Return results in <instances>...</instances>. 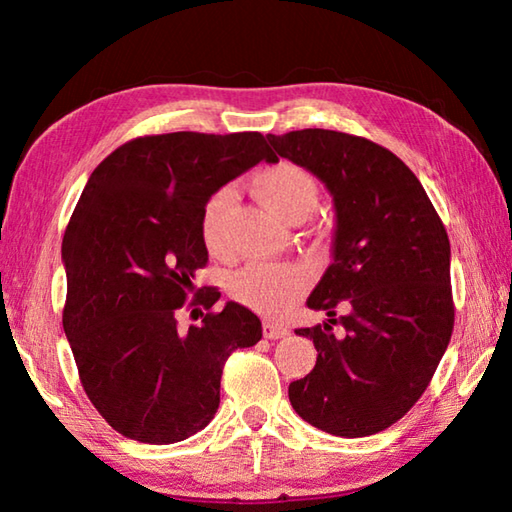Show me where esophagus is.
<instances>
[{
  "label": "esophagus",
  "instance_id": "obj_1",
  "mask_svg": "<svg viewBox=\"0 0 512 512\" xmlns=\"http://www.w3.org/2000/svg\"><path fill=\"white\" fill-rule=\"evenodd\" d=\"M289 334V329H287V325H282V323H271V320H266L264 323V336L266 339H271V341H275V339H284V336Z\"/></svg>",
  "mask_w": 512,
  "mask_h": 512
}]
</instances>
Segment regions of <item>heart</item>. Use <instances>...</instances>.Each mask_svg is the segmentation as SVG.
I'll return each instance as SVG.
<instances>
[{
  "label": "heart",
  "instance_id": "b5f03b06",
  "mask_svg": "<svg viewBox=\"0 0 512 512\" xmlns=\"http://www.w3.org/2000/svg\"><path fill=\"white\" fill-rule=\"evenodd\" d=\"M257 201L289 223H300L316 212L320 183L311 171L296 162H277L253 178ZM232 207L230 189L210 196L201 214V239L212 255L228 250V216ZM307 287V273L300 266L257 262L232 275L230 291L241 305L259 314H280L300 298Z\"/></svg>",
  "mask_w": 512,
  "mask_h": 512
}]
</instances>
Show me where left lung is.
I'll list each match as a JSON object with an SVG mask.
<instances>
[{"label":"left lung","instance_id":"8db88e82","mask_svg":"<svg viewBox=\"0 0 512 512\" xmlns=\"http://www.w3.org/2000/svg\"><path fill=\"white\" fill-rule=\"evenodd\" d=\"M266 137L325 183L336 212L334 259L307 300L327 320L296 329L318 357L289 384L291 406L332 436H372L420 400L452 339L447 230L415 173L384 146L325 128ZM336 322L343 337L331 332Z\"/></svg>","mask_w":512,"mask_h":512}]
</instances>
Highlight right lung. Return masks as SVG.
I'll list each match as a JSON object with an SVG mask.
<instances>
[{"mask_svg":"<svg viewBox=\"0 0 512 512\" xmlns=\"http://www.w3.org/2000/svg\"><path fill=\"white\" fill-rule=\"evenodd\" d=\"M262 160L277 162L262 133L180 131L121 144L92 171L63 237V327L85 395L121 436L171 445L205 429L223 363L262 339L253 311H210L221 293L194 287L205 203ZM189 292L208 314L180 330Z\"/></svg>","mask_w":512,"mask_h":512,"instance_id":"add662e5","label":"right lung"}]
</instances>
